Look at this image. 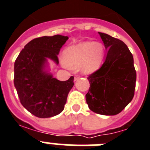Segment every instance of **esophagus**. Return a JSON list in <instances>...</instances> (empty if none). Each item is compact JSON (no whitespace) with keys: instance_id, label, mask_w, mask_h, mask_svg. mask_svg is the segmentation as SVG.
<instances>
[{"instance_id":"34e87169","label":"esophagus","mask_w":150,"mask_h":150,"mask_svg":"<svg viewBox=\"0 0 150 150\" xmlns=\"http://www.w3.org/2000/svg\"><path fill=\"white\" fill-rule=\"evenodd\" d=\"M79 78H80V75H75V78H74V80H75V81H78V79H79Z\"/></svg>"}]
</instances>
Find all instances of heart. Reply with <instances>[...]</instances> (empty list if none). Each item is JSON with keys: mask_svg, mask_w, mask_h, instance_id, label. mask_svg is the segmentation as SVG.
Segmentation results:
<instances>
[{"mask_svg": "<svg viewBox=\"0 0 150 150\" xmlns=\"http://www.w3.org/2000/svg\"><path fill=\"white\" fill-rule=\"evenodd\" d=\"M103 45L94 42H83L66 48L63 64L71 68L81 66L82 72L92 73L98 69L104 57Z\"/></svg>", "mask_w": 150, "mask_h": 150, "instance_id": "obj_1", "label": "heart"}]
</instances>
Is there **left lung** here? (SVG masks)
<instances>
[{"instance_id":"obj_1","label":"left lung","mask_w":150,"mask_h":150,"mask_svg":"<svg viewBox=\"0 0 150 150\" xmlns=\"http://www.w3.org/2000/svg\"><path fill=\"white\" fill-rule=\"evenodd\" d=\"M108 53L100 68L89 75L86 101L92 111L102 115L120 113L134 95L136 71L129 48L121 40L98 32Z\"/></svg>"}]
</instances>
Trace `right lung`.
Segmentation results:
<instances>
[{"instance_id":"1","label":"right lung","mask_w":150,"mask_h":150,"mask_svg":"<svg viewBox=\"0 0 150 150\" xmlns=\"http://www.w3.org/2000/svg\"><path fill=\"white\" fill-rule=\"evenodd\" d=\"M68 36L54 35L31 40L21 50L14 65V84L21 105L40 118L61 113L74 85V77L61 81L44 71L46 58L58 64L59 54Z\"/></svg>"}]
</instances>
